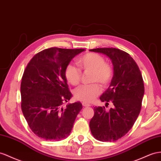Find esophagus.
Returning <instances> with one entry per match:
<instances>
[{
	"label": "esophagus",
	"mask_w": 161,
	"mask_h": 161,
	"mask_svg": "<svg viewBox=\"0 0 161 161\" xmlns=\"http://www.w3.org/2000/svg\"><path fill=\"white\" fill-rule=\"evenodd\" d=\"M81 104H82V105H83L84 107H90V104L87 103H86V102H82Z\"/></svg>",
	"instance_id": "esophagus-1"
}]
</instances>
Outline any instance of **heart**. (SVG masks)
<instances>
[{
  "instance_id": "heart-1",
  "label": "heart",
  "mask_w": 161,
  "mask_h": 161,
  "mask_svg": "<svg viewBox=\"0 0 161 161\" xmlns=\"http://www.w3.org/2000/svg\"><path fill=\"white\" fill-rule=\"evenodd\" d=\"M77 64L84 71H91V82H100L103 86H108L112 80L114 70L109 63H106L105 58L97 53H87L77 60ZM64 76L69 84L77 86L81 79V70L75 66L69 64L64 69ZM101 92L99 84L93 83L82 85L74 92L77 100L91 102Z\"/></svg>"
}]
</instances>
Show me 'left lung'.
Returning <instances> with one entry per match:
<instances>
[{
  "instance_id": "8db88e82",
  "label": "left lung",
  "mask_w": 161,
  "mask_h": 161,
  "mask_svg": "<svg viewBox=\"0 0 161 161\" xmlns=\"http://www.w3.org/2000/svg\"><path fill=\"white\" fill-rule=\"evenodd\" d=\"M112 60L114 76L109 87L102 94V102L111 101L113 108L95 107L90 121L93 137L101 142H114L129 132L139 116L144 94L143 80L139 68L129 53L116 48H96Z\"/></svg>"
}]
</instances>
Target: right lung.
Returning a JSON list of instances; mask_svg holds the SVG:
<instances>
[{
	"mask_svg": "<svg viewBox=\"0 0 161 161\" xmlns=\"http://www.w3.org/2000/svg\"><path fill=\"white\" fill-rule=\"evenodd\" d=\"M84 49L50 47L36 53L24 70L21 108L32 131L47 141L64 139L73 129L80 102L63 106L72 97L64 69Z\"/></svg>",
	"mask_w": 161,
	"mask_h": 161,
	"instance_id": "right-lung-1",
	"label": "right lung"
}]
</instances>
